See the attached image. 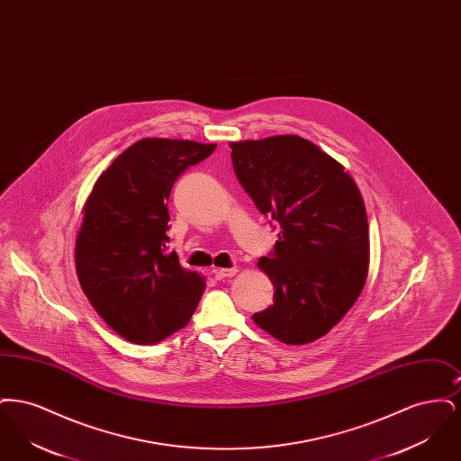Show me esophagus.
<instances>
[{
  "label": "esophagus",
  "mask_w": 461,
  "mask_h": 461,
  "mask_svg": "<svg viewBox=\"0 0 461 461\" xmlns=\"http://www.w3.org/2000/svg\"><path fill=\"white\" fill-rule=\"evenodd\" d=\"M237 267H231V269H214L212 273H214V276L218 278V280H224V278H231V276H235L237 275Z\"/></svg>",
  "instance_id": "esophagus-1"
}]
</instances>
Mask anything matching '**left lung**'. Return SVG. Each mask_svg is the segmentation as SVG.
<instances>
[{
  "label": "left lung",
  "mask_w": 461,
  "mask_h": 461,
  "mask_svg": "<svg viewBox=\"0 0 461 461\" xmlns=\"http://www.w3.org/2000/svg\"><path fill=\"white\" fill-rule=\"evenodd\" d=\"M235 175L280 228L259 267L275 286L273 306L252 320L301 346L329 333L359 297L370 263L368 220L351 176L295 134L230 143Z\"/></svg>",
  "instance_id": "1"
}]
</instances>
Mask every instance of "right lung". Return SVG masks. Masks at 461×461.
<instances>
[{
    "label": "right lung",
    "instance_id": "right-lung-1",
    "mask_svg": "<svg viewBox=\"0 0 461 461\" xmlns=\"http://www.w3.org/2000/svg\"><path fill=\"white\" fill-rule=\"evenodd\" d=\"M216 150L188 140L145 138L96 179L76 240V271L91 306L132 344L152 346L188 325L203 278L167 249L173 185Z\"/></svg>",
    "mask_w": 461,
    "mask_h": 461
}]
</instances>
